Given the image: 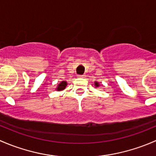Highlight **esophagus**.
<instances>
[{
	"label": "esophagus",
	"instance_id": "34e87169",
	"mask_svg": "<svg viewBox=\"0 0 156 156\" xmlns=\"http://www.w3.org/2000/svg\"><path fill=\"white\" fill-rule=\"evenodd\" d=\"M84 76H85V75H78V77H79V78H84Z\"/></svg>",
	"mask_w": 156,
	"mask_h": 156
}]
</instances>
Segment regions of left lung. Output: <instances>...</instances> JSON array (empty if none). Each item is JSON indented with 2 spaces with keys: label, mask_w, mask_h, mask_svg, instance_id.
I'll return each mask as SVG.
<instances>
[{
  "label": "left lung",
  "mask_w": 156,
  "mask_h": 156,
  "mask_svg": "<svg viewBox=\"0 0 156 156\" xmlns=\"http://www.w3.org/2000/svg\"><path fill=\"white\" fill-rule=\"evenodd\" d=\"M94 85H95L96 87H98L99 86H100V84H99L98 82H97V81H95V82H94Z\"/></svg>",
  "instance_id": "obj_1"
}]
</instances>
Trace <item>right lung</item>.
I'll return each instance as SVG.
<instances>
[{"label": "right lung", "mask_w": 156, "mask_h": 156, "mask_svg": "<svg viewBox=\"0 0 156 156\" xmlns=\"http://www.w3.org/2000/svg\"><path fill=\"white\" fill-rule=\"evenodd\" d=\"M67 85V82L66 81H61V83H59V84H58L57 87H56V90L58 91H60V90H64L66 87Z\"/></svg>", "instance_id": "right-lung-1"}]
</instances>
